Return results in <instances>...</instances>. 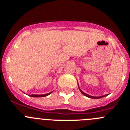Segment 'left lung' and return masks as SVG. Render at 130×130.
I'll return each mask as SVG.
<instances>
[{"instance_id": "obj_1", "label": "left lung", "mask_w": 130, "mask_h": 130, "mask_svg": "<svg viewBox=\"0 0 130 130\" xmlns=\"http://www.w3.org/2000/svg\"><path fill=\"white\" fill-rule=\"evenodd\" d=\"M80 90V92H82V94H83V95H86V96L88 97V98H92V99H99V98H103V97H104V96H100V97H94V96H91V95H88V94H86V93H84V92H82L81 90ZM105 96H106V95H105Z\"/></svg>"}]
</instances>
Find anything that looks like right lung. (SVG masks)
Segmentation results:
<instances>
[{
  "mask_svg": "<svg viewBox=\"0 0 130 130\" xmlns=\"http://www.w3.org/2000/svg\"><path fill=\"white\" fill-rule=\"evenodd\" d=\"M52 92H50L48 93V94H43V95H35V94H32V95H30V96L31 97H35V98H41V97H45L47 96V95H50Z\"/></svg>",
  "mask_w": 130,
  "mask_h": 130,
  "instance_id": "add662e5",
  "label": "right lung"
}]
</instances>
